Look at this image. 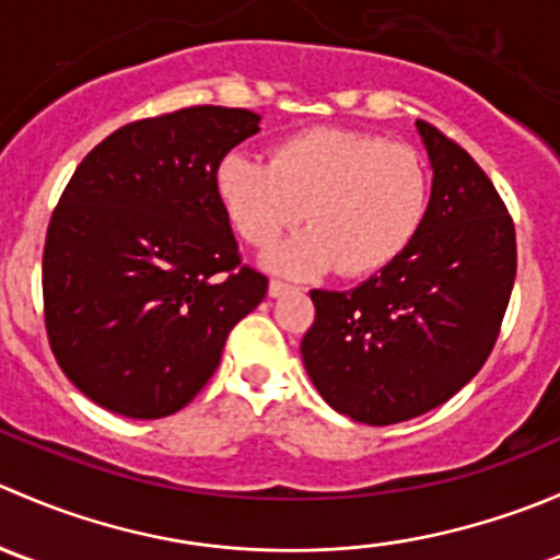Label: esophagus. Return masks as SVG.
I'll return each mask as SVG.
<instances>
[{"instance_id":"34e87169","label":"esophagus","mask_w":560,"mask_h":560,"mask_svg":"<svg viewBox=\"0 0 560 560\" xmlns=\"http://www.w3.org/2000/svg\"><path fill=\"white\" fill-rule=\"evenodd\" d=\"M292 290V284H287V281H281V279H270V284H268V295L270 298H279V295H284V292H290Z\"/></svg>"}]
</instances>
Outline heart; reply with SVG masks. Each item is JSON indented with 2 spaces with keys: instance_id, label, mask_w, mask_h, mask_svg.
Wrapping results in <instances>:
<instances>
[{
  "instance_id": "heart-1",
  "label": "heart",
  "mask_w": 560,
  "mask_h": 560,
  "mask_svg": "<svg viewBox=\"0 0 560 560\" xmlns=\"http://www.w3.org/2000/svg\"><path fill=\"white\" fill-rule=\"evenodd\" d=\"M230 222L252 246H270L298 228L312 230L276 248L270 268L319 276H369L415 238L428 206V173L411 145L341 127H308L281 138L268 162L233 151L217 167Z\"/></svg>"
}]
</instances>
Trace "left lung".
I'll list each match as a JSON object with an SVG mask.
<instances>
[{
    "mask_svg": "<svg viewBox=\"0 0 560 560\" xmlns=\"http://www.w3.org/2000/svg\"><path fill=\"white\" fill-rule=\"evenodd\" d=\"M428 211L411 244L349 292L312 290L301 343L322 398L369 425L436 409L495 347L517 273L515 222L482 167L428 121Z\"/></svg>",
    "mask_w": 560,
    "mask_h": 560,
    "instance_id": "obj_1",
    "label": "left lung"
}]
</instances>
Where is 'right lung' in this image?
<instances>
[{"instance_id": "1", "label": "right lung", "mask_w": 560, "mask_h": 560, "mask_svg": "<svg viewBox=\"0 0 560 560\" xmlns=\"http://www.w3.org/2000/svg\"><path fill=\"white\" fill-rule=\"evenodd\" d=\"M244 107L129 121L61 191L43 248V314L67 380L116 415L160 420L217 371L268 276L241 259L217 167L257 132Z\"/></svg>"}]
</instances>
